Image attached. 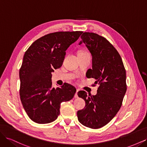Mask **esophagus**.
Returning <instances> with one entry per match:
<instances>
[{"instance_id": "1", "label": "esophagus", "mask_w": 147, "mask_h": 147, "mask_svg": "<svg viewBox=\"0 0 147 147\" xmlns=\"http://www.w3.org/2000/svg\"><path fill=\"white\" fill-rule=\"evenodd\" d=\"M78 90H77V91H76V92H75V94L74 96L75 98H78Z\"/></svg>"}]
</instances>
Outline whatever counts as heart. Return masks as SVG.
I'll use <instances>...</instances> for the list:
<instances>
[{
  "label": "heart",
  "mask_w": 147,
  "mask_h": 147,
  "mask_svg": "<svg viewBox=\"0 0 147 147\" xmlns=\"http://www.w3.org/2000/svg\"><path fill=\"white\" fill-rule=\"evenodd\" d=\"M82 52H84V51H79L78 53H82Z\"/></svg>",
  "instance_id": "heart-1"
}]
</instances>
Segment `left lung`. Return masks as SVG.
Instances as JSON below:
<instances>
[{"label": "left lung", "instance_id": "left-lung-1", "mask_svg": "<svg viewBox=\"0 0 147 147\" xmlns=\"http://www.w3.org/2000/svg\"><path fill=\"white\" fill-rule=\"evenodd\" d=\"M92 55V69L87 78H94L100 84L95 96L80 91L78 97L85 101V107L77 112L78 121L84 126L98 129L104 126L117 115L127 90L126 70L121 56L105 38L92 32L81 36Z\"/></svg>", "mask_w": 147, "mask_h": 147}]
</instances>
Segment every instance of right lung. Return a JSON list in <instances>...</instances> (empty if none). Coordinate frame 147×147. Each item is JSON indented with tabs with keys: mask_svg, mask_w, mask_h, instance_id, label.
Listing matches in <instances>:
<instances>
[{
	"mask_svg": "<svg viewBox=\"0 0 147 147\" xmlns=\"http://www.w3.org/2000/svg\"><path fill=\"white\" fill-rule=\"evenodd\" d=\"M82 31L50 33L35 40L25 52L20 69V94L26 112L33 121L50 123L60 113L63 102L72 99L76 89L65 83L52 87L51 72L63 64L65 51Z\"/></svg>",
	"mask_w": 147,
	"mask_h": 147,
	"instance_id": "1",
	"label": "right lung"
}]
</instances>
